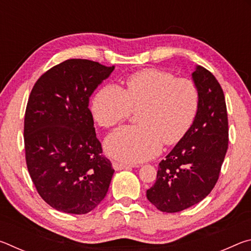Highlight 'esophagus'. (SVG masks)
Returning <instances> with one entry per match:
<instances>
[{
    "mask_svg": "<svg viewBox=\"0 0 251 251\" xmlns=\"http://www.w3.org/2000/svg\"><path fill=\"white\" fill-rule=\"evenodd\" d=\"M134 167H136V166H134V165L118 163V161H113V168L115 169V171H122V169H130V168H134Z\"/></svg>",
    "mask_w": 251,
    "mask_h": 251,
    "instance_id": "34e87169",
    "label": "esophagus"
}]
</instances>
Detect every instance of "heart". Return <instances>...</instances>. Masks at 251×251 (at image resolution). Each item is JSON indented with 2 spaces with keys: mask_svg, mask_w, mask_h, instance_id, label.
<instances>
[{
  "mask_svg": "<svg viewBox=\"0 0 251 251\" xmlns=\"http://www.w3.org/2000/svg\"><path fill=\"white\" fill-rule=\"evenodd\" d=\"M199 100L192 79L147 69L130 75L124 91L113 84L101 87L92 100V113L97 124L110 128L138 110V126L121 127L105 141L110 157L136 164L156 156L163 143H179L197 116Z\"/></svg>",
  "mask_w": 251,
  "mask_h": 251,
  "instance_id": "obj_1",
  "label": "heart"
}]
</instances>
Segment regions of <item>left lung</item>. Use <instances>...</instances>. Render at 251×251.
I'll return each instance as SVG.
<instances>
[{
	"instance_id": "left-lung-1",
	"label": "left lung",
	"mask_w": 251,
	"mask_h": 251,
	"mask_svg": "<svg viewBox=\"0 0 251 251\" xmlns=\"http://www.w3.org/2000/svg\"><path fill=\"white\" fill-rule=\"evenodd\" d=\"M199 108L185 137L159 163L156 182L146 196L157 209L178 212L208 196L218 180L228 150V117L223 88L205 67L192 74Z\"/></svg>"
}]
</instances>
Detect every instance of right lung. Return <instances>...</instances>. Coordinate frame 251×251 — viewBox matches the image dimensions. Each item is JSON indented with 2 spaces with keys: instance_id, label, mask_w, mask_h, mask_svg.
<instances>
[{
  "instance_id": "obj_1",
  "label": "right lung",
  "mask_w": 251,
  "mask_h": 251,
  "mask_svg": "<svg viewBox=\"0 0 251 251\" xmlns=\"http://www.w3.org/2000/svg\"><path fill=\"white\" fill-rule=\"evenodd\" d=\"M114 69L67 59L42 75L29 94L24 118L27 169L40 196L58 211L87 214L108 192L114 169L101 155L88 104Z\"/></svg>"
}]
</instances>
